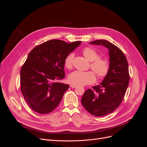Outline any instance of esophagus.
<instances>
[{
    "label": "esophagus",
    "mask_w": 147,
    "mask_h": 147,
    "mask_svg": "<svg viewBox=\"0 0 147 147\" xmlns=\"http://www.w3.org/2000/svg\"><path fill=\"white\" fill-rule=\"evenodd\" d=\"M70 86L71 88H76L77 86V85H75V84H70Z\"/></svg>",
    "instance_id": "1"
}]
</instances>
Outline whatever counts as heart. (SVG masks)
Masks as SVG:
<instances>
[{
	"mask_svg": "<svg viewBox=\"0 0 147 147\" xmlns=\"http://www.w3.org/2000/svg\"><path fill=\"white\" fill-rule=\"evenodd\" d=\"M83 55L85 58L91 62L90 67L94 71L97 77L103 79L107 75L110 70V64L107 59L99 57L100 55L94 49L91 47L84 48ZM74 55L70 53L64 59V65L69 69L72 67ZM69 82L75 85H86L94 83L96 81V75L92 71H74L68 76Z\"/></svg>",
	"mask_w": 147,
	"mask_h": 147,
	"instance_id": "obj_1",
	"label": "heart"
}]
</instances>
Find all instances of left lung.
Returning a JSON list of instances; mask_svg holds the SVG:
<instances>
[{"label": "left lung", "instance_id": "left-lung-1", "mask_svg": "<svg viewBox=\"0 0 147 147\" xmlns=\"http://www.w3.org/2000/svg\"><path fill=\"white\" fill-rule=\"evenodd\" d=\"M90 43L109 49L110 70L100 84L84 92L82 104L91 115L102 117L113 112L123 100L130 78L128 63L123 51L109 41L96 40Z\"/></svg>", "mask_w": 147, "mask_h": 147}]
</instances>
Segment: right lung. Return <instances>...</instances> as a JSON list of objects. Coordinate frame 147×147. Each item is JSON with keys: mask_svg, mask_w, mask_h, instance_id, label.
<instances>
[{"mask_svg": "<svg viewBox=\"0 0 147 147\" xmlns=\"http://www.w3.org/2000/svg\"><path fill=\"white\" fill-rule=\"evenodd\" d=\"M82 43L51 40L34 48L20 72L21 91L35 112L47 114L59 105L69 84L59 81L65 77L64 59Z\"/></svg>", "mask_w": 147, "mask_h": 147, "instance_id": "obj_1", "label": "right lung"}]
</instances>
